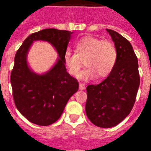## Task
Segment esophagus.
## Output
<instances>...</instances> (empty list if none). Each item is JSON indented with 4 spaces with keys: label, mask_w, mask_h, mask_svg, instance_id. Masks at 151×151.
<instances>
[{
    "label": "esophagus",
    "mask_w": 151,
    "mask_h": 151,
    "mask_svg": "<svg viewBox=\"0 0 151 151\" xmlns=\"http://www.w3.org/2000/svg\"><path fill=\"white\" fill-rule=\"evenodd\" d=\"M85 85H83V84L80 83L79 84V90L83 91V90H85Z\"/></svg>",
    "instance_id": "obj_1"
}]
</instances>
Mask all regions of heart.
Listing matches in <instances>:
<instances>
[{
    "instance_id": "heart-1",
    "label": "heart",
    "mask_w": 151,
    "mask_h": 151,
    "mask_svg": "<svg viewBox=\"0 0 151 151\" xmlns=\"http://www.w3.org/2000/svg\"><path fill=\"white\" fill-rule=\"evenodd\" d=\"M75 51L74 54L69 50L65 53L64 63L69 74L76 76L85 62L87 68L78 75V78L84 81L96 76L98 78L109 76L116 63L115 45L94 36L87 35L78 40L75 45Z\"/></svg>"
}]
</instances>
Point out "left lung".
Wrapping results in <instances>:
<instances>
[{
    "label": "left lung",
    "mask_w": 151,
    "mask_h": 151,
    "mask_svg": "<svg viewBox=\"0 0 151 151\" xmlns=\"http://www.w3.org/2000/svg\"><path fill=\"white\" fill-rule=\"evenodd\" d=\"M106 31L116 48V63L106 79L86 88V115L101 128L114 127L129 115L140 85L138 58L131 43L115 31Z\"/></svg>",
    "instance_id": "left-lung-1"
}]
</instances>
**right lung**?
Listing matches in <instances>:
<instances>
[{
	"instance_id": "right-lung-1",
	"label": "right lung",
	"mask_w": 151,
	"mask_h": 151,
	"mask_svg": "<svg viewBox=\"0 0 151 151\" xmlns=\"http://www.w3.org/2000/svg\"><path fill=\"white\" fill-rule=\"evenodd\" d=\"M72 32L46 29L26 38L17 50L10 82L15 105L29 122L46 126L62 115L69 98L78 91V82L66 72L63 57ZM50 43L58 54L57 62L43 74L33 72L27 62V52L34 41Z\"/></svg>"
}]
</instances>
